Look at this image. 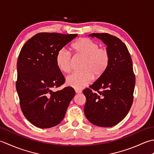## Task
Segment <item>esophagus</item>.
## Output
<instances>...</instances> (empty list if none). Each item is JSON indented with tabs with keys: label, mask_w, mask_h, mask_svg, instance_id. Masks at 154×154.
I'll use <instances>...</instances> for the list:
<instances>
[{
	"label": "esophagus",
	"mask_w": 154,
	"mask_h": 154,
	"mask_svg": "<svg viewBox=\"0 0 154 154\" xmlns=\"http://www.w3.org/2000/svg\"><path fill=\"white\" fill-rule=\"evenodd\" d=\"M75 93H81V92H82V91H81V90H79V89H75Z\"/></svg>",
	"instance_id": "1"
}]
</instances>
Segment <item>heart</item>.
Masks as SVG:
<instances>
[{
  "label": "heart",
  "instance_id": "b5f03b06",
  "mask_svg": "<svg viewBox=\"0 0 154 154\" xmlns=\"http://www.w3.org/2000/svg\"><path fill=\"white\" fill-rule=\"evenodd\" d=\"M76 56L84 58L79 73H72L66 78L67 85L81 89L91 83L93 77L98 79L105 73L110 63V53L106 48H99L97 42L82 38L71 45ZM55 62L59 69L65 73L71 69L72 56L65 48L59 50L55 55Z\"/></svg>",
  "mask_w": 154,
  "mask_h": 154
}]
</instances>
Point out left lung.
<instances>
[{
  "instance_id": "left-lung-1",
  "label": "left lung",
  "mask_w": 154,
  "mask_h": 154,
  "mask_svg": "<svg viewBox=\"0 0 154 154\" xmlns=\"http://www.w3.org/2000/svg\"><path fill=\"white\" fill-rule=\"evenodd\" d=\"M100 39L110 53V63L105 73L84 89L86 97L84 112L94 125L112 127L128 113L134 100L136 77L132 60L125 44L107 33H93Z\"/></svg>"
}]
</instances>
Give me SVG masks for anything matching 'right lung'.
Here are the masks:
<instances>
[{
    "mask_svg": "<svg viewBox=\"0 0 154 154\" xmlns=\"http://www.w3.org/2000/svg\"><path fill=\"white\" fill-rule=\"evenodd\" d=\"M77 35L41 32L26 42L20 52L16 83L20 105L26 119L40 128L60 124L75 96L71 87L55 92L53 89L65 83L55 55Z\"/></svg>",
    "mask_w": 154,
    "mask_h": 154,
    "instance_id": "right-lung-1",
    "label": "right lung"
}]
</instances>
